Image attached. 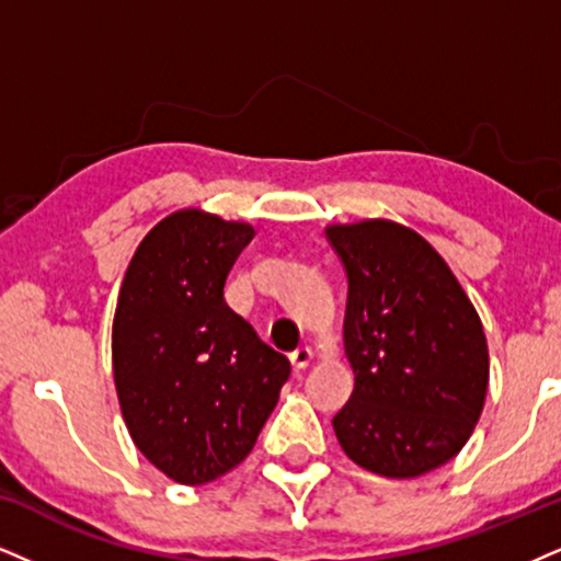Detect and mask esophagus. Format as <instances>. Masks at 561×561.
<instances>
[{
	"mask_svg": "<svg viewBox=\"0 0 561 561\" xmlns=\"http://www.w3.org/2000/svg\"><path fill=\"white\" fill-rule=\"evenodd\" d=\"M288 358H291L294 369H307L309 362H312V358H314V354H312V348H309V345H301V348H296Z\"/></svg>",
	"mask_w": 561,
	"mask_h": 561,
	"instance_id": "34e87169",
	"label": "esophagus"
}]
</instances>
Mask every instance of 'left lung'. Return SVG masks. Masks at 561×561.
Segmentation results:
<instances>
[{
	"mask_svg": "<svg viewBox=\"0 0 561 561\" xmlns=\"http://www.w3.org/2000/svg\"><path fill=\"white\" fill-rule=\"evenodd\" d=\"M348 275L343 345L354 392L333 419L364 471L416 479L471 439L489 387L481 317L413 228L369 218L324 228Z\"/></svg>",
	"mask_w": 561,
	"mask_h": 561,
	"instance_id": "1",
	"label": "left lung"
}]
</instances>
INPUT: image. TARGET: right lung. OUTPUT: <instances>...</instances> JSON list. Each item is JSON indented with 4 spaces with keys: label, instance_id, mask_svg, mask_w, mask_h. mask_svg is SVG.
Listing matches in <instances>:
<instances>
[{
    "label": "right lung",
    "instance_id": "add662e5",
    "mask_svg": "<svg viewBox=\"0 0 561 561\" xmlns=\"http://www.w3.org/2000/svg\"><path fill=\"white\" fill-rule=\"evenodd\" d=\"M254 226L199 207L150 228L124 273L112 366L124 424L158 471L197 486L252 453L291 362L224 299Z\"/></svg>",
    "mask_w": 561,
    "mask_h": 561
}]
</instances>
